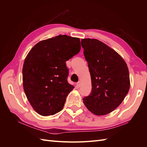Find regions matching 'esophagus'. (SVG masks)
<instances>
[{
	"label": "esophagus",
	"mask_w": 147,
	"mask_h": 147,
	"mask_svg": "<svg viewBox=\"0 0 147 147\" xmlns=\"http://www.w3.org/2000/svg\"><path fill=\"white\" fill-rule=\"evenodd\" d=\"M77 86L79 88V87H80V86H81V82H78L77 83Z\"/></svg>",
	"instance_id": "obj_1"
}]
</instances>
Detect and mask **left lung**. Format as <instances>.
I'll use <instances>...</instances> for the list:
<instances>
[{
  "instance_id": "1",
  "label": "left lung",
  "mask_w": 147,
  "mask_h": 147,
  "mask_svg": "<svg viewBox=\"0 0 147 147\" xmlns=\"http://www.w3.org/2000/svg\"><path fill=\"white\" fill-rule=\"evenodd\" d=\"M91 78V94L83 99L87 109L96 115L112 112L121 104L130 88L129 73L122 57L97 39L81 42Z\"/></svg>"
}]
</instances>
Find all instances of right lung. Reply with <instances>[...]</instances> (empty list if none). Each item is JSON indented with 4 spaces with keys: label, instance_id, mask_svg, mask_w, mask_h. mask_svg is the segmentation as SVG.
<instances>
[{
    "label": "right lung",
    "instance_id": "1",
    "mask_svg": "<svg viewBox=\"0 0 147 147\" xmlns=\"http://www.w3.org/2000/svg\"><path fill=\"white\" fill-rule=\"evenodd\" d=\"M80 50L79 38L59 35L39 42L29 52L23 68V88L38 114L49 116L63 109L74 88L67 82L65 62Z\"/></svg>",
    "mask_w": 147,
    "mask_h": 147
}]
</instances>
